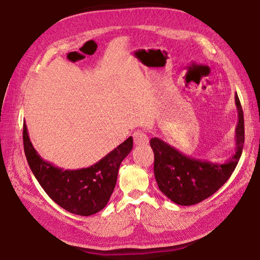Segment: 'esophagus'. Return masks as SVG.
<instances>
[{
	"instance_id": "obj_1",
	"label": "esophagus",
	"mask_w": 260,
	"mask_h": 260,
	"mask_svg": "<svg viewBox=\"0 0 260 260\" xmlns=\"http://www.w3.org/2000/svg\"><path fill=\"white\" fill-rule=\"evenodd\" d=\"M134 137V143L136 145H144L148 143V137L144 131H136L133 134Z\"/></svg>"
}]
</instances>
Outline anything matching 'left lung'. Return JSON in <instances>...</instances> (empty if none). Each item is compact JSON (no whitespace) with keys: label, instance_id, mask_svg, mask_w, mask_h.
Returning <instances> with one entry per match:
<instances>
[{"label":"left lung","instance_id":"8db88e82","mask_svg":"<svg viewBox=\"0 0 260 260\" xmlns=\"http://www.w3.org/2000/svg\"><path fill=\"white\" fill-rule=\"evenodd\" d=\"M238 112L235 154L224 163L196 158L181 153L164 141H150L154 152V175L158 189L180 206H192L217 192L233 174L241 156L245 142L244 112L238 95H235Z\"/></svg>","mask_w":260,"mask_h":260}]
</instances>
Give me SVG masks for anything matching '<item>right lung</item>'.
I'll use <instances>...</instances> for the list:
<instances>
[{
    "mask_svg": "<svg viewBox=\"0 0 260 260\" xmlns=\"http://www.w3.org/2000/svg\"><path fill=\"white\" fill-rule=\"evenodd\" d=\"M23 145L32 173L47 194L70 213L91 215L103 210L109 201L119 165L133 148V137H128L91 167L79 170H63L45 161L32 145L25 121Z\"/></svg>",
    "mask_w": 260,
    "mask_h": 260,
    "instance_id": "add662e5",
    "label": "right lung"
}]
</instances>
